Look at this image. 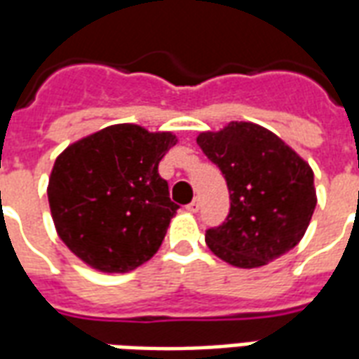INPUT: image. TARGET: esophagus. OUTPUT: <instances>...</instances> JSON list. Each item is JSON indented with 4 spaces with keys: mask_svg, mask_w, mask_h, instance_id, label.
Instances as JSON below:
<instances>
[{
    "mask_svg": "<svg viewBox=\"0 0 359 359\" xmlns=\"http://www.w3.org/2000/svg\"><path fill=\"white\" fill-rule=\"evenodd\" d=\"M198 198H195V201H191L189 205H187V210L189 212H198Z\"/></svg>",
    "mask_w": 359,
    "mask_h": 359,
    "instance_id": "34e87169",
    "label": "esophagus"
}]
</instances>
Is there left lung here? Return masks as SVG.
<instances>
[{
  "label": "left lung",
  "mask_w": 359,
  "mask_h": 359,
  "mask_svg": "<svg viewBox=\"0 0 359 359\" xmlns=\"http://www.w3.org/2000/svg\"><path fill=\"white\" fill-rule=\"evenodd\" d=\"M226 177L229 214L206 229V245L224 262L260 268L298 245L316 210L313 172L276 133L231 122L197 137Z\"/></svg>",
  "instance_id": "1"
}]
</instances>
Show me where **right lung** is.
<instances>
[{"label":"right lung","instance_id":"1","mask_svg":"<svg viewBox=\"0 0 359 359\" xmlns=\"http://www.w3.org/2000/svg\"><path fill=\"white\" fill-rule=\"evenodd\" d=\"M174 145L170 132L118 124L59 154L47 198L57 233L80 260L104 273H126L156 255L180 208L158 174Z\"/></svg>","mask_w":359,"mask_h":359}]
</instances>
